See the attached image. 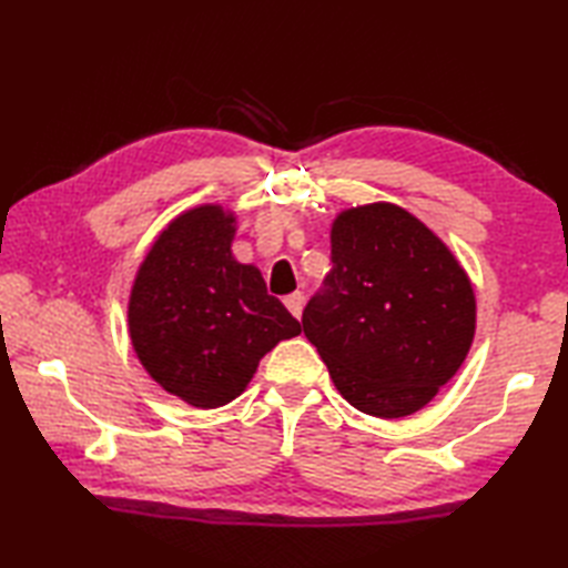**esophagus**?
<instances>
[{
  "label": "esophagus",
  "mask_w": 568,
  "mask_h": 568,
  "mask_svg": "<svg viewBox=\"0 0 568 568\" xmlns=\"http://www.w3.org/2000/svg\"><path fill=\"white\" fill-rule=\"evenodd\" d=\"M283 303H285V307H287V310H291V315H293V317H300V315H303L305 295H303V293H293V295H287V297L283 300Z\"/></svg>",
  "instance_id": "1"
}]
</instances>
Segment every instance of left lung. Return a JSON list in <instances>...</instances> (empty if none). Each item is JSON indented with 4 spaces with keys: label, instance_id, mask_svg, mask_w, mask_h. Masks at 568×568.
<instances>
[{
    "label": "left lung",
    "instance_id": "8db88e82",
    "mask_svg": "<svg viewBox=\"0 0 568 568\" xmlns=\"http://www.w3.org/2000/svg\"><path fill=\"white\" fill-rule=\"evenodd\" d=\"M303 329L348 403L405 417L454 378L474 342L476 297L454 253L390 202L346 210L332 226V271Z\"/></svg>",
    "mask_w": 568,
    "mask_h": 568
}]
</instances>
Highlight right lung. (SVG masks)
I'll use <instances>...</instances> for the list:
<instances>
[{
    "label": "right lung",
    "mask_w": 568,
    "mask_h": 568,
    "mask_svg": "<svg viewBox=\"0 0 568 568\" xmlns=\"http://www.w3.org/2000/svg\"><path fill=\"white\" fill-rule=\"evenodd\" d=\"M234 214L204 204L168 224L129 297V334L151 378L195 407L244 393L258 361L300 334L261 271L232 256Z\"/></svg>",
    "instance_id": "add662e5"
}]
</instances>
